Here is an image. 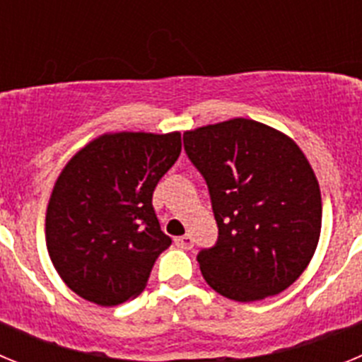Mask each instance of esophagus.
<instances>
[{
    "mask_svg": "<svg viewBox=\"0 0 362 362\" xmlns=\"http://www.w3.org/2000/svg\"><path fill=\"white\" fill-rule=\"evenodd\" d=\"M175 245H177L181 250H192L194 239H192L190 235H181V238H175Z\"/></svg>",
    "mask_w": 362,
    "mask_h": 362,
    "instance_id": "esophagus-1",
    "label": "esophagus"
}]
</instances>
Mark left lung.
Returning a JSON list of instances; mask_svg holds the SVG:
<instances>
[{"instance_id": "8db88e82", "label": "left lung", "mask_w": 362, "mask_h": 362, "mask_svg": "<svg viewBox=\"0 0 362 362\" xmlns=\"http://www.w3.org/2000/svg\"><path fill=\"white\" fill-rule=\"evenodd\" d=\"M183 137L219 228L217 245L197 255L204 281L239 303L288 288L321 235V190L305 152L281 130L246 117Z\"/></svg>"}]
</instances>
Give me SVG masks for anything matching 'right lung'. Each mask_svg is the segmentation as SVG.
<instances>
[{
	"mask_svg": "<svg viewBox=\"0 0 362 362\" xmlns=\"http://www.w3.org/2000/svg\"><path fill=\"white\" fill-rule=\"evenodd\" d=\"M179 153L181 132H105L63 166L47 204L45 239L72 292L116 306L145 290L156 259L172 243L152 194Z\"/></svg>",
	"mask_w": 362,
	"mask_h": 362,
	"instance_id": "obj_1",
	"label": "right lung"
}]
</instances>
